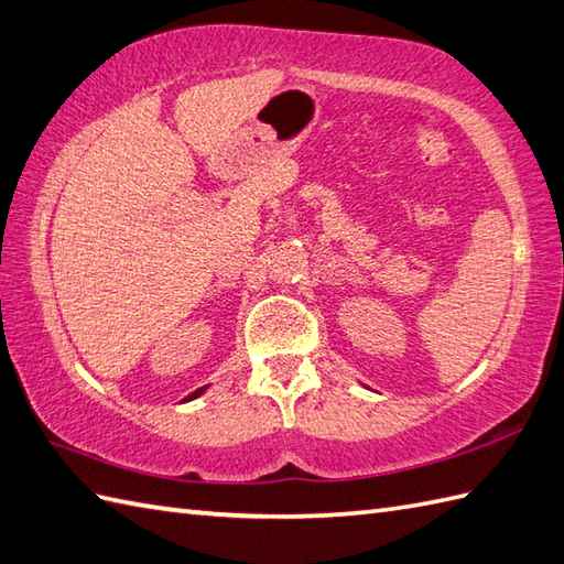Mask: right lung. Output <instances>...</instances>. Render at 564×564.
<instances>
[{
	"label": "right lung",
	"mask_w": 564,
	"mask_h": 564,
	"mask_svg": "<svg viewBox=\"0 0 564 564\" xmlns=\"http://www.w3.org/2000/svg\"><path fill=\"white\" fill-rule=\"evenodd\" d=\"M207 391V386H203V388H197V391L195 393H191V395H187L185 400H193V398H199V395H203ZM185 400H183V403H185Z\"/></svg>",
	"instance_id": "1"
}]
</instances>
